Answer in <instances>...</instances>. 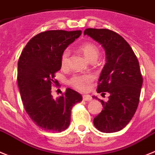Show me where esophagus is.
I'll list each match as a JSON object with an SVG mask.
<instances>
[{
	"instance_id": "obj_1",
	"label": "esophagus",
	"mask_w": 155,
	"mask_h": 155,
	"mask_svg": "<svg viewBox=\"0 0 155 155\" xmlns=\"http://www.w3.org/2000/svg\"><path fill=\"white\" fill-rule=\"evenodd\" d=\"M92 99V98L90 95H84L83 96V100H84V101H91Z\"/></svg>"
}]
</instances>
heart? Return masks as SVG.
Here are the masks:
<instances>
[{"mask_svg":"<svg viewBox=\"0 0 155 155\" xmlns=\"http://www.w3.org/2000/svg\"><path fill=\"white\" fill-rule=\"evenodd\" d=\"M84 55L89 61H96L100 55V51L97 46L94 44L87 42L83 44L80 47ZM71 51L69 49H65L61 55V66L66 67L68 64L69 57H70ZM93 77L91 74H75L73 75L71 78L69 79V84L73 88L79 91H85L88 89V85L92 82Z\"/></svg>","mask_w":155,"mask_h":155,"instance_id":"b5f03b06","label":"heart"}]
</instances>
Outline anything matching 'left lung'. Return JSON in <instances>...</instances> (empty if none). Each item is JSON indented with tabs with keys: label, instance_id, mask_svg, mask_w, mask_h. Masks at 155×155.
Here are the masks:
<instances>
[{
	"label": "left lung",
	"instance_id": "obj_1",
	"mask_svg": "<svg viewBox=\"0 0 155 155\" xmlns=\"http://www.w3.org/2000/svg\"><path fill=\"white\" fill-rule=\"evenodd\" d=\"M84 34L100 43L106 53L97 92H107L110 96L108 101L100 100L104 109L94 125L102 133L118 132L133 118L140 101L143 78L138 59L128 42L112 30L88 28Z\"/></svg>",
	"mask_w": 155,
	"mask_h": 155
}]
</instances>
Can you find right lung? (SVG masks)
Listing matches in <instances>:
<instances>
[{
    "label": "right lung",
    "mask_w": 155,
    "mask_h": 155,
    "mask_svg": "<svg viewBox=\"0 0 155 155\" xmlns=\"http://www.w3.org/2000/svg\"><path fill=\"white\" fill-rule=\"evenodd\" d=\"M81 30H48L34 36L22 50L18 63V85L26 113L42 129L60 133L71 123V109L82 101L81 94L67 88L54 99L51 84L61 69V55Z\"/></svg>",
    "instance_id": "add662e5"
}]
</instances>
